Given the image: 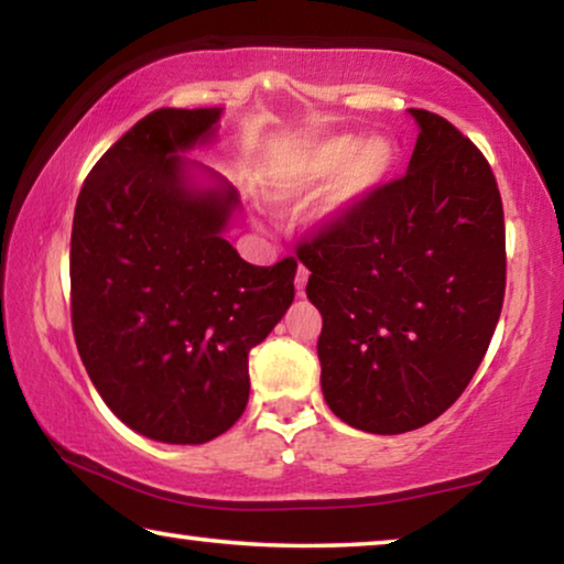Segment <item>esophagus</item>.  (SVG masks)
Segmentation results:
<instances>
[{
  "label": "esophagus",
  "mask_w": 564,
  "mask_h": 564,
  "mask_svg": "<svg viewBox=\"0 0 564 564\" xmlns=\"http://www.w3.org/2000/svg\"><path fill=\"white\" fill-rule=\"evenodd\" d=\"M307 276H311V272H307V269H305L303 264H300V267H297V274H295V290H297V295H303V292H305Z\"/></svg>",
  "instance_id": "esophagus-1"
}]
</instances>
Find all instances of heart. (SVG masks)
Returning a JSON list of instances; mask_svg holds the SVG:
<instances>
[{"mask_svg":"<svg viewBox=\"0 0 564 564\" xmlns=\"http://www.w3.org/2000/svg\"><path fill=\"white\" fill-rule=\"evenodd\" d=\"M395 164L398 151L388 138L359 141L351 133L326 135L300 145L280 161L272 176V197L288 203L330 182L323 213L338 215L380 189Z\"/></svg>","mask_w":564,"mask_h":564,"instance_id":"1","label":"heart"}]
</instances>
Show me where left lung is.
<instances>
[{
  "mask_svg": "<svg viewBox=\"0 0 564 564\" xmlns=\"http://www.w3.org/2000/svg\"><path fill=\"white\" fill-rule=\"evenodd\" d=\"M419 120L408 172L297 246L323 315L321 384L330 411L369 434L438 419L473 380L506 295L496 174L449 120Z\"/></svg>",
  "mask_w": 564,
  "mask_h": 564,
  "instance_id": "8db88e82",
  "label": "left lung"
}]
</instances>
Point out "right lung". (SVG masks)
Instances as JSON below:
<instances>
[{
	"instance_id": "add662e5",
	"label": "right lung",
	"mask_w": 564,
	"mask_h": 564,
	"mask_svg": "<svg viewBox=\"0 0 564 564\" xmlns=\"http://www.w3.org/2000/svg\"><path fill=\"white\" fill-rule=\"evenodd\" d=\"M220 110L161 107L91 169L72 228V326L89 380L138 434L205 444L249 403V351L295 300V259L253 267L223 238L236 192L184 180Z\"/></svg>"
}]
</instances>
